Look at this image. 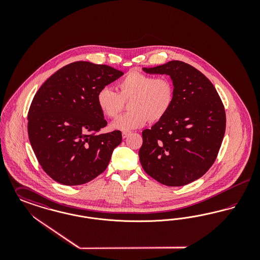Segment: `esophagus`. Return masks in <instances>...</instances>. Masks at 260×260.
Segmentation results:
<instances>
[{
  "label": "esophagus",
  "instance_id": "1",
  "mask_svg": "<svg viewBox=\"0 0 260 260\" xmlns=\"http://www.w3.org/2000/svg\"><path fill=\"white\" fill-rule=\"evenodd\" d=\"M129 135H131V132H123V133H122V136H123V138L127 137Z\"/></svg>",
  "mask_w": 260,
  "mask_h": 260
}]
</instances>
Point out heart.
Returning a JSON list of instances; mask_svg holds the SVG:
<instances>
[{
  "label": "heart",
  "mask_w": 260,
  "mask_h": 260,
  "mask_svg": "<svg viewBox=\"0 0 260 260\" xmlns=\"http://www.w3.org/2000/svg\"><path fill=\"white\" fill-rule=\"evenodd\" d=\"M115 91L102 87L96 95L99 109L108 118H115L129 101L131 110L117 118L111 124L113 129L128 132L142 126L147 121L156 122L169 112L173 105V83L167 77H155L131 71L117 82Z\"/></svg>",
  "instance_id": "obj_1"
}]
</instances>
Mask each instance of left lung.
Here are the masks:
<instances>
[{"label":"left lung","instance_id":"obj_1","mask_svg":"<svg viewBox=\"0 0 260 260\" xmlns=\"http://www.w3.org/2000/svg\"><path fill=\"white\" fill-rule=\"evenodd\" d=\"M143 71L169 75L174 98L161 120L142 132L141 166L164 185H186L207 173L217 157L226 127L222 101L210 80L185 62Z\"/></svg>","mask_w":260,"mask_h":260}]
</instances>
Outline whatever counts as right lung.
<instances>
[{
	"instance_id": "obj_1",
	"label": "right lung",
	"mask_w": 260,
	"mask_h": 260,
	"mask_svg": "<svg viewBox=\"0 0 260 260\" xmlns=\"http://www.w3.org/2000/svg\"><path fill=\"white\" fill-rule=\"evenodd\" d=\"M124 73L108 65L76 61L38 89L28 112V136L46 173L63 185H81L103 173L122 133L106 126L96 95Z\"/></svg>"
}]
</instances>
